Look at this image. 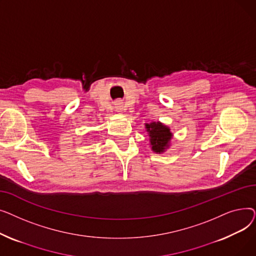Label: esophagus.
<instances>
[{
    "mask_svg": "<svg viewBox=\"0 0 256 256\" xmlns=\"http://www.w3.org/2000/svg\"><path fill=\"white\" fill-rule=\"evenodd\" d=\"M115 109H116V112H122L124 111V104L122 102H117Z\"/></svg>",
    "mask_w": 256,
    "mask_h": 256,
    "instance_id": "34e87169",
    "label": "esophagus"
}]
</instances>
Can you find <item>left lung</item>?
I'll return each mask as SVG.
<instances>
[{"mask_svg":"<svg viewBox=\"0 0 256 256\" xmlns=\"http://www.w3.org/2000/svg\"><path fill=\"white\" fill-rule=\"evenodd\" d=\"M145 130L148 134L150 145L154 152L160 154L169 148L173 138L169 126L160 121H152L150 124H145Z\"/></svg>","mask_w":256,"mask_h":256,"instance_id":"obj_1","label":"left lung"}]
</instances>
